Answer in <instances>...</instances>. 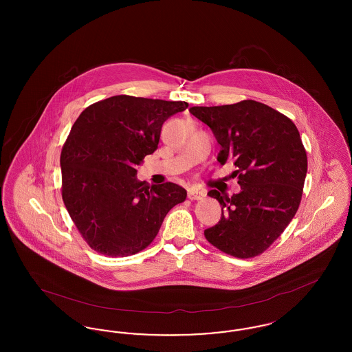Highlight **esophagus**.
<instances>
[{"label": "esophagus", "instance_id": "obj_1", "mask_svg": "<svg viewBox=\"0 0 352 352\" xmlns=\"http://www.w3.org/2000/svg\"><path fill=\"white\" fill-rule=\"evenodd\" d=\"M204 197H206V190H199V188L188 190V199H191V201H199Z\"/></svg>", "mask_w": 352, "mask_h": 352}]
</instances>
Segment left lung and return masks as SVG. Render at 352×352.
I'll use <instances>...</instances> for the list:
<instances>
[{
    "instance_id": "obj_1",
    "label": "left lung",
    "mask_w": 352,
    "mask_h": 352,
    "mask_svg": "<svg viewBox=\"0 0 352 352\" xmlns=\"http://www.w3.org/2000/svg\"><path fill=\"white\" fill-rule=\"evenodd\" d=\"M220 144L218 161H232L240 192L231 198L211 190L221 217L204 231L220 251L250 258L265 251L294 218L307 173L301 135L290 118L268 105L243 100L220 107H192Z\"/></svg>"
}]
</instances>
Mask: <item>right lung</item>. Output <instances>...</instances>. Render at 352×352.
Returning <instances> with one entry per match:
<instances>
[{"instance_id": "right-lung-1", "label": "right lung", "mask_w": 352, "mask_h": 352, "mask_svg": "<svg viewBox=\"0 0 352 352\" xmlns=\"http://www.w3.org/2000/svg\"><path fill=\"white\" fill-rule=\"evenodd\" d=\"M187 107L118 95L89 105L72 125L60 154L62 197L92 250L111 257L145 250L186 199L178 184L138 181L137 166L158 148L162 124Z\"/></svg>"}]
</instances>
